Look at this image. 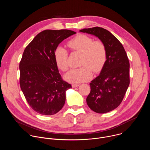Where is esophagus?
Wrapping results in <instances>:
<instances>
[{
    "label": "esophagus",
    "instance_id": "1",
    "mask_svg": "<svg viewBox=\"0 0 150 150\" xmlns=\"http://www.w3.org/2000/svg\"><path fill=\"white\" fill-rule=\"evenodd\" d=\"M79 85V84H76V83H73L72 85V87H73V88H75V87H78Z\"/></svg>",
    "mask_w": 150,
    "mask_h": 150
}]
</instances>
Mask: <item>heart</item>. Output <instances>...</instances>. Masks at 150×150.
Masks as SVG:
<instances>
[{"instance_id": "obj_1", "label": "heart", "mask_w": 150, "mask_h": 150, "mask_svg": "<svg viewBox=\"0 0 150 150\" xmlns=\"http://www.w3.org/2000/svg\"><path fill=\"white\" fill-rule=\"evenodd\" d=\"M68 45L73 51L82 53L81 67L67 73L64 76L65 80L72 83L85 82L92 78V70L96 74L102 71L107 60V49L102 41H94L89 35L80 34L69 41ZM54 57L57 67L63 72L67 71L69 67L67 50L58 46L54 50Z\"/></svg>"}]
</instances>
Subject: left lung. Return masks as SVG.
<instances>
[{
    "label": "left lung",
    "instance_id": "left-lung-1",
    "mask_svg": "<svg viewBox=\"0 0 150 150\" xmlns=\"http://www.w3.org/2000/svg\"><path fill=\"white\" fill-rule=\"evenodd\" d=\"M79 31L98 37L106 47L105 64L100 75L90 83L91 91L86 101L96 113L109 112L120 105L129 87V60L121 42L108 30L96 27Z\"/></svg>",
    "mask_w": 150,
    "mask_h": 150
}]
</instances>
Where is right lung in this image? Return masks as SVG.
I'll use <instances>...</instances> for the list:
<instances>
[{"label": "right lung", "mask_w": 150, "mask_h": 150, "mask_svg": "<svg viewBox=\"0 0 150 150\" xmlns=\"http://www.w3.org/2000/svg\"><path fill=\"white\" fill-rule=\"evenodd\" d=\"M76 34L69 30L40 32L26 47L19 63V83L28 104L37 113L53 115L65 104L70 83L63 81L54 52L60 42Z\"/></svg>", "instance_id": "add662e5"}]
</instances>
